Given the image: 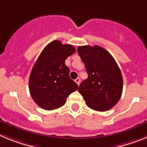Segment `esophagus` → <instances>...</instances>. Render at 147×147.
Here are the masks:
<instances>
[{
    "instance_id": "1",
    "label": "esophagus",
    "mask_w": 147,
    "mask_h": 147,
    "mask_svg": "<svg viewBox=\"0 0 147 147\" xmlns=\"http://www.w3.org/2000/svg\"><path fill=\"white\" fill-rule=\"evenodd\" d=\"M75 82H76V83L78 85H80V78H76V80H75Z\"/></svg>"
}]
</instances>
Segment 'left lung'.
<instances>
[{
	"instance_id": "1",
	"label": "left lung",
	"mask_w": 147,
	"mask_h": 147,
	"mask_svg": "<svg viewBox=\"0 0 147 147\" xmlns=\"http://www.w3.org/2000/svg\"><path fill=\"white\" fill-rule=\"evenodd\" d=\"M77 51L88 75L78 90L90 108L102 112L110 110L118 103L123 90L117 63L107 50L98 45L80 46Z\"/></svg>"
}]
</instances>
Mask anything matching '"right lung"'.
Segmentation results:
<instances>
[{"mask_svg": "<svg viewBox=\"0 0 147 147\" xmlns=\"http://www.w3.org/2000/svg\"><path fill=\"white\" fill-rule=\"evenodd\" d=\"M75 51L72 45H63L59 40H54L44 48L32 67L28 82L30 94L39 107L47 110L59 108L78 89L65 63Z\"/></svg>", "mask_w": 147, "mask_h": 147, "instance_id": "add662e5", "label": "right lung"}]
</instances>
